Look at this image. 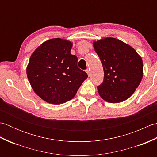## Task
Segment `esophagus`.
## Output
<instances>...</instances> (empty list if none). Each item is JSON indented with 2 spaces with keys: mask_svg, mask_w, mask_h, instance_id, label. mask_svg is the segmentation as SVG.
<instances>
[{
  "mask_svg": "<svg viewBox=\"0 0 157 157\" xmlns=\"http://www.w3.org/2000/svg\"><path fill=\"white\" fill-rule=\"evenodd\" d=\"M86 73H88V75L90 76V69H86Z\"/></svg>",
  "mask_w": 157,
  "mask_h": 157,
  "instance_id": "esophagus-1",
  "label": "esophagus"
}]
</instances>
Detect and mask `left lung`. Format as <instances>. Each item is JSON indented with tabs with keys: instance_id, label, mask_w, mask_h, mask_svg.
<instances>
[{
	"instance_id": "left-lung-1",
	"label": "left lung",
	"mask_w": 157,
	"mask_h": 157,
	"mask_svg": "<svg viewBox=\"0 0 157 157\" xmlns=\"http://www.w3.org/2000/svg\"><path fill=\"white\" fill-rule=\"evenodd\" d=\"M104 70V81L97 87L101 97L111 103L129 98L140 84L143 62L131 46L111 37L93 41Z\"/></svg>"
}]
</instances>
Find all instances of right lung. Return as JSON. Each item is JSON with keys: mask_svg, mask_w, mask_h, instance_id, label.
<instances>
[{"mask_svg": "<svg viewBox=\"0 0 157 157\" xmlns=\"http://www.w3.org/2000/svg\"><path fill=\"white\" fill-rule=\"evenodd\" d=\"M73 42L56 38L40 45L26 68L33 90L43 101L60 105L71 100L88 78L78 67V57L71 54Z\"/></svg>", "mask_w": 157, "mask_h": 157, "instance_id": "1", "label": "right lung"}]
</instances>
